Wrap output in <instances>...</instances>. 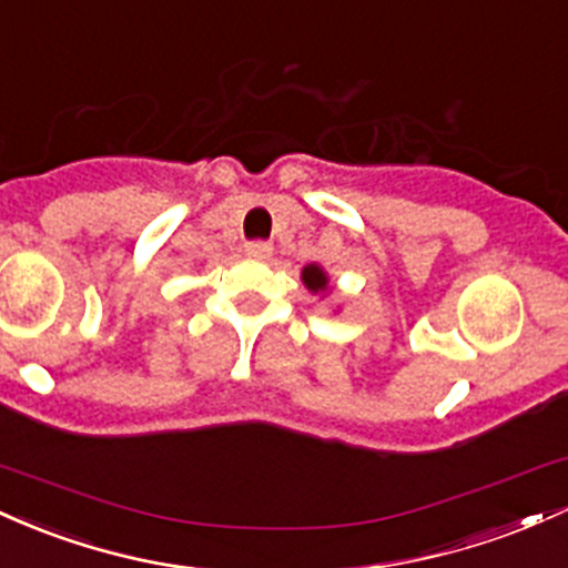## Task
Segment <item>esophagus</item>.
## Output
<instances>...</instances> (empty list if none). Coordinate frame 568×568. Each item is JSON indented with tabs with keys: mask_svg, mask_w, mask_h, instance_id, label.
Masks as SVG:
<instances>
[{
	"mask_svg": "<svg viewBox=\"0 0 568 568\" xmlns=\"http://www.w3.org/2000/svg\"><path fill=\"white\" fill-rule=\"evenodd\" d=\"M244 252L250 254V257H254V260H271L273 246L267 244V241H250V244L244 246Z\"/></svg>",
	"mask_w": 568,
	"mask_h": 568,
	"instance_id": "34e87169",
	"label": "esophagus"
}]
</instances>
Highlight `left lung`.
Listing matches in <instances>:
<instances>
[{
  "instance_id": "8db88e82",
  "label": "left lung",
  "mask_w": 568,
  "mask_h": 568,
  "mask_svg": "<svg viewBox=\"0 0 568 568\" xmlns=\"http://www.w3.org/2000/svg\"><path fill=\"white\" fill-rule=\"evenodd\" d=\"M301 278L305 284V290L311 292V295H318V297H327L329 292H333V284H329V276L327 271H324L318 263H311L305 265L301 271Z\"/></svg>"
}]
</instances>
